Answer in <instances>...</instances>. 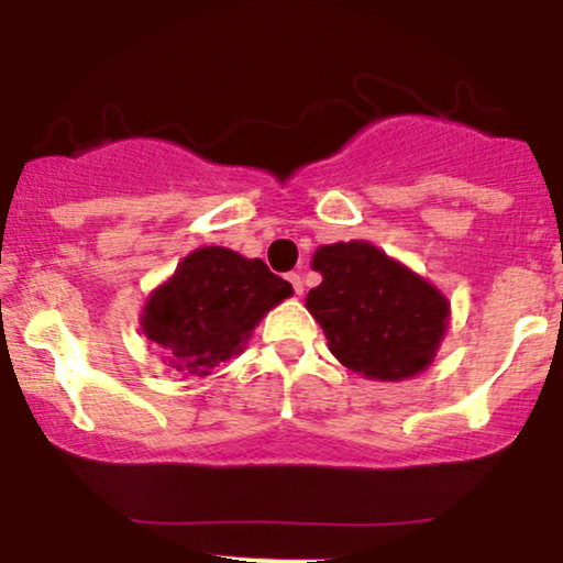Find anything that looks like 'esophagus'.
Segmentation results:
<instances>
[{
    "label": "esophagus",
    "mask_w": 563,
    "mask_h": 563,
    "mask_svg": "<svg viewBox=\"0 0 563 563\" xmlns=\"http://www.w3.org/2000/svg\"><path fill=\"white\" fill-rule=\"evenodd\" d=\"M288 283H290V286H294V294H296V296L303 294V280H301V275L290 273V275H288Z\"/></svg>",
    "instance_id": "obj_1"
}]
</instances>
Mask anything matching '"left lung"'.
Here are the masks:
<instances>
[{
  "instance_id": "8db88e82",
  "label": "left lung",
  "mask_w": 563,
  "mask_h": 563,
  "mask_svg": "<svg viewBox=\"0 0 563 563\" xmlns=\"http://www.w3.org/2000/svg\"><path fill=\"white\" fill-rule=\"evenodd\" d=\"M307 294L333 357L371 380H407L434 363L450 301L434 283L367 241L320 245Z\"/></svg>"
}]
</instances>
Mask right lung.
<instances>
[{
	"label": "right lung",
	"mask_w": 563,
	"mask_h": 563,
	"mask_svg": "<svg viewBox=\"0 0 563 563\" xmlns=\"http://www.w3.org/2000/svg\"><path fill=\"white\" fill-rule=\"evenodd\" d=\"M294 294L262 260H245L224 245L187 254L140 314L145 339L185 376H209L241 354L269 309Z\"/></svg>",
	"instance_id": "right-lung-1"
}]
</instances>
